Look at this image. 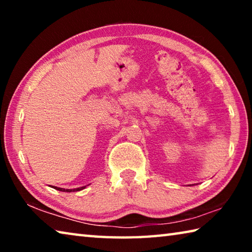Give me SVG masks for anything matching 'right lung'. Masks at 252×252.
<instances>
[{
  "label": "right lung",
  "mask_w": 252,
  "mask_h": 252,
  "mask_svg": "<svg viewBox=\"0 0 252 252\" xmlns=\"http://www.w3.org/2000/svg\"><path fill=\"white\" fill-rule=\"evenodd\" d=\"M85 187H87V186H83V187H80V188H75V189H64V188H59V187H54V186H52V188H54L55 190L63 191V192H75V191H81V190H83Z\"/></svg>",
  "instance_id": "add662e5"
}]
</instances>
